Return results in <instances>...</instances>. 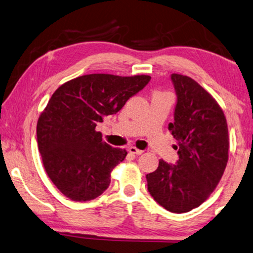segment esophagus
<instances>
[{
  "instance_id": "1",
  "label": "esophagus",
  "mask_w": 253,
  "mask_h": 253,
  "mask_svg": "<svg viewBox=\"0 0 253 253\" xmlns=\"http://www.w3.org/2000/svg\"><path fill=\"white\" fill-rule=\"evenodd\" d=\"M128 151H129L131 154H136V156H139V154L143 153L142 150H138L137 148H135V146H130V148L128 149Z\"/></svg>"
}]
</instances>
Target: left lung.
Masks as SVG:
<instances>
[{
	"label": "left lung",
	"instance_id": "left-lung-1",
	"mask_svg": "<svg viewBox=\"0 0 253 253\" xmlns=\"http://www.w3.org/2000/svg\"><path fill=\"white\" fill-rule=\"evenodd\" d=\"M177 101L168 129L177 139L175 165L161 159L146 175L151 197L170 212L197 208L219 183L228 160V128L223 110L193 79L172 74Z\"/></svg>",
	"mask_w": 253,
	"mask_h": 253
}]
</instances>
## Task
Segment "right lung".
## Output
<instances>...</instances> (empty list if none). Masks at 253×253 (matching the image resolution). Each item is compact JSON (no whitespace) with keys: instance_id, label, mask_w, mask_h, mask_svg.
Returning <instances> with one entry per match:
<instances>
[{"instance_id":"1","label":"right lung","mask_w":253,"mask_h":253,"mask_svg":"<svg viewBox=\"0 0 253 253\" xmlns=\"http://www.w3.org/2000/svg\"><path fill=\"white\" fill-rule=\"evenodd\" d=\"M146 75L131 77L90 74L55 90L37 122V143L46 174L73 201H89L110 185L111 171L126 150L112 148L95 130L129 97L148 85Z\"/></svg>"}]
</instances>
